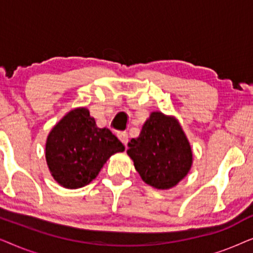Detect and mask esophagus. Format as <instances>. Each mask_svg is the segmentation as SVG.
Segmentation results:
<instances>
[{
	"instance_id": "esophagus-1",
	"label": "esophagus",
	"mask_w": 253,
	"mask_h": 253,
	"mask_svg": "<svg viewBox=\"0 0 253 253\" xmlns=\"http://www.w3.org/2000/svg\"><path fill=\"white\" fill-rule=\"evenodd\" d=\"M117 137H119V139L124 144V146H126V145H127V140H129V137H127V133H126V132H119V133H117Z\"/></svg>"
}]
</instances>
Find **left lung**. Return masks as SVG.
Returning <instances> with one entry per match:
<instances>
[{
    "label": "left lung",
    "mask_w": 253,
    "mask_h": 253,
    "mask_svg": "<svg viewBox=\"0 0 253 253\" xmlns=\"http://www.w3.org/2000/svg\"><path fill=\"white\" fill-rule=\"evenodd\" d=\"M126 153L146 184L167 190L188 175L192 151L182 126L174 117L153 112L138 138H132Z\"/></svg>",
    "instance_id": "1"
}]
</instances>
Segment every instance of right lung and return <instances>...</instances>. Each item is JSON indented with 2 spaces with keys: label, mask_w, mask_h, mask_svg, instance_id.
I'll use <instances>...</instances> for the list:
<instances>
[{
  "label": "right lung",
  "mask_w": 253,
  "mask_h": 253,
  "mask_svg": "<svg viewBox=\"0 0 253 253\" xmlns=\"http://www.w3.org/2000/svg\"><path fill=\"white\" fill-rule=\"evenodd\" d=\"M124 150L112 131L96 126L88 109L76 108L48 134L46 161L58 184L78 189L92 182L113 154Z\"/></svg>",
  "instance_id": "add662e5"
}]
</instances>
